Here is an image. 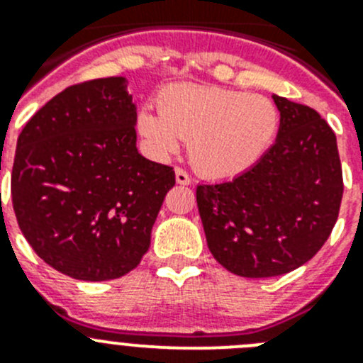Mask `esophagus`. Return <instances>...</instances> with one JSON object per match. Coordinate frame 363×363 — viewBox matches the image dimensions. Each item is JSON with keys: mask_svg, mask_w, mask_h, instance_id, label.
I'll list each match as a JSON object with an SVG mask.
<instances>
[{"mask_svg": "<svg viewBox=\"0 0 363 363\" xmlns=\"http://www.w3.org/2000/svg\"><path fill=\"white\" fill-rule=\"evenodd\" d=\"M176 182H178L179 185H189L191 184V176L187 174V172L184 171V169H179V167H176Z\"/></svg>", "mask_w": 363, "mask_h": 363, "instance_id": "34e87169", "label": "esophagus"}]
</instances>
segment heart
I'll return each mask as SVG.
<instances>
[{"label": "heart", "instance_id": "b5f03b06", "mask_svg": "<svg viewBox=\"0 0 363 363\" xmlns=\"http://www.w3.org/2000/svg\"><path fill=\"white\" fill-rule=\"evenodd\" d=\"M280 111L262 94L214 85H172L160 111L143 107L138 130L158 158L189 142V158L209 178H234L256 165L277 140Z\"/></svg>", "mask_w": 363, "mask_h": 363}]
</instances>
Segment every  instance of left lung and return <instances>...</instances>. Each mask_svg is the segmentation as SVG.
Returning <instances> with one entry per match:
<instances>
[{
    "instance_id": "1",
    "label": "left lung",
    "mask_w": 363,
    "mask_h": 363,
    "mask_svg": "<svg viewBox=\"0 0 363 363\" xmlns=\"http://www.w3.org/2000/svg\"><path fill=\"white\" fill-rule=\"evenodd\" d=\"M277 142L243 174L198 185L209 251L245 278L280 277L309 262L327 242L344 194L336 136L318 112L272 96Z\"/></svg>"
}]
</instances>
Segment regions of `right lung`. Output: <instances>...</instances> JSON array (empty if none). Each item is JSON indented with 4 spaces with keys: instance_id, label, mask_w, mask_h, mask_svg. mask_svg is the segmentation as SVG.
Listing matches in <instances>:
<instances>
[{
    "instance_id": "right-lung-1",
    "label": "right lung",
    "mask_w": 363,
    "mask_h": 363,
    "mask_svg": "<svg viewBox=\"0 0 363 363\" xmlns=\"http://www.w3.org/2000/svg\"><path fill=\"white\" fill-rule=\"evenodd\" d=\"M134 125L127 79L116 76L67 86L19 134L16 220L34 252L67 277L114 280L149 251L176 179L172 167L138 152Z\"/></svg>"
}]
</instances>
